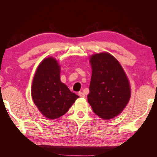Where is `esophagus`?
Listing matches in <instances>:
<instances>
[{
  "label": "esophagus",
  "mask_w": 157,
  "mask_h": 157,
  "mask_svg": "<svg viewBox=\"0 0 157 157\" xmlns=\"http://www.w3.org/2000/svg\"><path fill=\"white\" fill-rule=\"evenodd\" d=\"M78 94H79V96H80V97H82V98H84L85 96H86L84 93V92H79Z\"/></svg>",
  "instance_id": "34e87169"
}]
</instances>
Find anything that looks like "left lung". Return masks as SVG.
Here are the masks:
<instances>
[{"mask_svg": "<svg viewBox=\"0 0 157 157\" xmlns=\"http://www.w3.org/2000/svg\"><path fill=\"white\" fill-rule=\"evenodd\" d=\"M92 69L88 101L96 115L104 119L118 115L128 104L129 83L122 67L107 52L92 55Z\"/></svg>", "mask_w": 157, "mask_h": 157, "instance_id": "left-lung-1", "label": "left lung"}]
</instances>
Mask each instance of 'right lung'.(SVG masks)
I'll return each instance as SVG.
<instances>
[{
	"label": "right lung",
	"instance_id": "1",
	"mask_svg": "<svg viewBox=\"0 0 157 157\" xmlns=\"http://www.w3.org/2000/svg\"><path fill=\"white\" fill-rule=\"evenodd\" d=\"M60 66L56 59H45L36 70L32 86V96L46 117L55 119L68 111L79 98L60 80Z\"/></svg>",
	"mask_w": 157,
	"mask_h": 157
}]
</instances>
